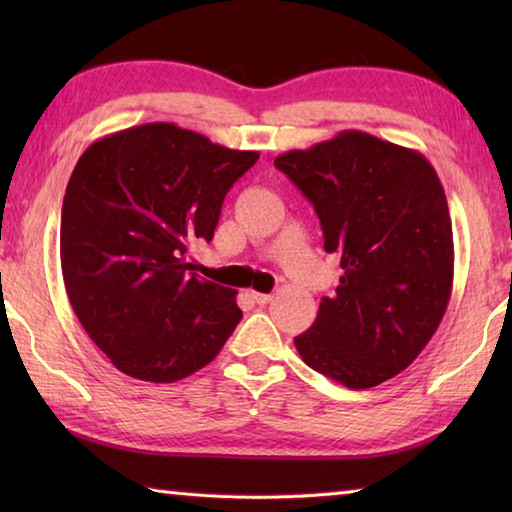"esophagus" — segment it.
<instances>
[{
	"instance_id": "34e87169",
	"label": "esophagus",
	"mask_w": 512,
	"mask_h": 512,
	"mask_svg": "<svg viewBox=\"0 0 512 512\" xmlns=\"http://www.w3.org/2000/svg\"><path fill=\"white\" fill-rule=\"evenodd\" d=\"M250 298H253V302H257V305H268V302L273 300L271 293H259V291H250Z\"/></svg>"
}]
</instances>
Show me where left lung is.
Here are the masks:
<instances>
[{"label":"left lung","instance_id":"left-lung-1","mask_svg":"<svg viewBox=\"0 0 512 512\" xmlns=\"http://www.w3.org/2000/svg\"><path fill=\"white\" fill-rule=\"evenodd\" d=\"M275 167L314 205L343 268L314 325L293 339L302 361L352 391L400 375L452 298V219L436 169L361 131L277 155Z\"/></svg>","mask_w":512,"mask_h":512}]
</instances>
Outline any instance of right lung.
Returning <instances> with one entry per match:
<instances>
[{
  "label": "right lung",
  "instance_id": "1",
  "mask_svg": "<svg viewBox=\"0 0 512 512\" xmlns=\"http://www.w3.org/2000/svg\"><path fill=\"white\" fill-rule=\"evenodd\" d=\"M169 121L90 144L65 189L60 266L74 314L112 366L173 384L205 368L241 320L237 291L192 273L228 189L257 162Z\"/></svg>",
  "mask_w": 512,
  "mask_h": 512
}]
</instances>
